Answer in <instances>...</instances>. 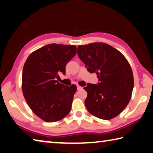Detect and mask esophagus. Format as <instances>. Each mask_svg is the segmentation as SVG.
<instances>
[{
  "instance_id": "1",
  "label": "esophagus",
  "mask_w": 153,
  "mask_h": 153,
  "mask_svg": "<svg viewBox=\"0 0 153 153\" xmlns=\"http://www.w3.org/2000/svg\"><path fill=\"white\" fill-rule=\"evenodd\" d=\"M83 88L82 87V86H80V85H77V90H81V89H82Z\"/></svg>"
}]
</instances>
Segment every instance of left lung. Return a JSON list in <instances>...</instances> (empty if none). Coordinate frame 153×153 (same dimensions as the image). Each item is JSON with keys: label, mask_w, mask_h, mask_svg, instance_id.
<instances>
[{"label": "left lung", "mask_w": 153, "mask_h": 153, "mask_svg": "<svg viewBox=\"0 0 153 153\" xmlns=\"http://www.w3.org/2000/svg\"><path fill=\"white\" fill-rule=\"evenodd\" d=\"M77 55L90 73H96L99 82L88 84L85 107L91 114L110 120L123 112L131 98L134 87L132 69L118 50L104 43L77 47Z\"/></svg>", "instance_id": "8db88e82"}]
</instances>
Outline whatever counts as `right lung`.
Listing matches in <instances>:
<instances>
[{
	"label": "right lung",
	"instance_id": "right-lung-1",
	"mask_svg": "<svg viewBox=\"0 0 153 153\" xmlns=\"http://www.w3.org/2000/svg\"><path fill=\"white\" fill-rule=\"evenodd\" d=\"M74 45L49 44L30 53L24 64L22 90L27 104L47 123L62 120L70 112L76 85L56 80L65 74V65L76 54Z\"/></svg>",
	"mask_w": 153,
	"mask_h": 153
}]
</instances>
